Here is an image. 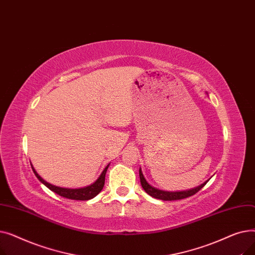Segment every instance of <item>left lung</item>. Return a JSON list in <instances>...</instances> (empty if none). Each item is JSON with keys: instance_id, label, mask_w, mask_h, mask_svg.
<instances>
[{"instance_id": "8db88e82", "label": "left lung", "mask_w": 255, "mask_h": 255, "mask_svg": "<svg viewBox=\"0 0 255 255\" xmlns=\"http://www.w3.org/2000/svg\"><path fill=\"white\" fill-rule=\"evenodd\" d=\"M139 179H140V184L141 187L143 188V190L148 193L149 195H151L152 197L158 198V199H162V200H177V199H183L186 197H189L194 195L196 192H198L203 187L208 183V181H206L205 183H203L202 185H199L195 188L189 189V190H185V191H176V192H170V191H164V190H160L155 188L152 185H150L146 180L144 179L141 168H139Z\"/></svg>"}]
</instances>
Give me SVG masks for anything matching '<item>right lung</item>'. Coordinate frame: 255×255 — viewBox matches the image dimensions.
I'll list each match as a JSON object with an SVG mask.
<instances>
[{
  "label": "right lung",
  "mask_w": 255,
  "mask_h": 255,
  "mask_svg": "<svg viewBox=\"0 0 255 255\" xmlns=\"http://www.w3.org/2000/svg\"><path fill=\"white\" fill-rule=\"evenodd\" d=\"M32 165V164H31ZM110 164H107L105 166V168L103 169V171L101 172V175L99 176V178L94 182L93 184L84 187V188H77V189H71V188H63V187H59V186H55L48 182H46L45 180H43L41 177H40L37 171L35 170L34 166L32 165V169L35 173V176L37 177V179L41 182L42 184H44L48 189H50L51 191L56 192L57 194L69 198V199H75V200H89L92 199L93 197H95L97 194H99V192L102 190L103 186H104V181H105V173L107 168H109Z\"/></svg>",
  "instance_id": "1"
}]
</instances>
